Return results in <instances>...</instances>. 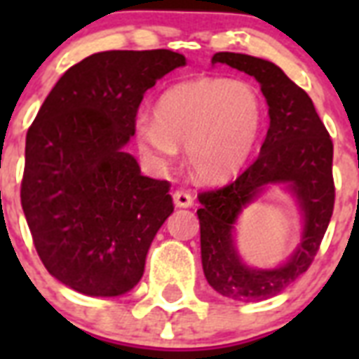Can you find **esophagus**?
Segmentation results:
<instances>
[{
    "label": "esophagus",
    "mask_w": 359,
    "mask_h": 359,
    "mask_svg": "<svg viewBox=\"0 0 359 359\" xmlns=\"http://www.w3.org/2000/svg\"><path fill=\"white\" fill-rule=\"evenodd\" d=\"M173 203H175V207L188 208V207H191V205H194V197H191L190 191L177 190L173 194Z\"/></svg>",
    "instance_id": "1"
}]
</instances>
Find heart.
Segmentation results:
<instances>
[{"label":"heart","instance_id":"1","mask_svg":"<svg viewBox=\"0 0 359 359\" xmlns=\"http://www.w3.org/2000/svg\"><path fill=\"white\" fill-rule=\"evenodd\" d=\"M262 128V102L250 81L196 78L163 91L154 121L137 119V151L154 168H168L186 147L194 173L224 182L244 168Z\"/></svg>","mask_w":359,"mask_h":359}]
</instances>
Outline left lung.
Here are the masks:
<instances>
[{
	"mask_svg": "<svg viewBox=\"0 0 359 359\" xmlns=\"http://www.w3.org/2000/svg\"><path fill=\"white\" fill-rule=\"evenodd\" d=\"M218 63L259 81L270 128L257 160L233 184L199 196L203 272L208 285L225 298L261 302L287 289L317 255L334 212V145L311 98L278 65L233 52L214 53L212 65ZM272 185H281L295 199L302 235L285 262L257 269L239 255L236 224L239 214Z\"/></svg>",
	"mask_w": 359,
	"mask_h": 359,
	"instance_id": "1",
	"label": "left lung"
}]
</instances>
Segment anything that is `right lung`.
Listing matches in <instances>:
<instances>
[{
	"label": "right lung",
	"mask_w": 359,
	"mask_h": 359,
	"mask_svg": "<svg viewBox=\"0 0 359 359\" xmlns=\"http://www.w3.org/2000/svg\"><path fill=\"white\" fill-rule=\"evenodd\" d=\"M184 65L171 50L93 53L59 78L27 130L22 208L42 264L76 292L114 298L140 283L173 201L124 147L147 89Z\"/></svg>",
	"instance_id": "obj_1"
}]
</instances>
